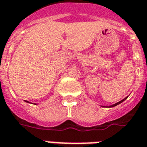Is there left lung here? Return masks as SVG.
<instances>
[{"instance_id": "obj_1", "label": "left lung", "mask_w": 147, "mask_h": 147, "mask_svg": "<svg viewBox=\"0 0 147 147\" xmlns=\"http://www.w3.org/2000/svg\"><path fill=\"white\" fill-rule=\"evenodd\" d=\"M126 98H127V97H126ZM126 98H123V100H121V101H119V102H117V103H116V104H114V105H112V106H110V107H114V106H117V105H119V104H120L121 102H123V101L125 100V99H126Z\"/></svg>"}]
</instances>
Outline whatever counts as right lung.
I'll use <instances>...</instances> for the list:
<instances>
[{
  "instance_id": "right-lung-1",
  "label": "right lung",
  "mask_w": 147,
  "mask_h": 147,
  "mask_svg": "<svg viewBox=\"0 0 147 147\" xmlns=\"http://www.w3.org/2000/svg\"><path fill=\"white\" fill-rule=\"evenodd\" d=\"M25 102H28V101H25Z\"/></svg>"
}]
</instances>
